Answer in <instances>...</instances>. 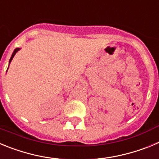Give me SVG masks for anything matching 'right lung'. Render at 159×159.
<instances>
[{"label":"right lung","instance_id":"1","mask_svg":"<svg viewBox=\"0 0 159 159\" xmlns=\"http://www.w3.org/2000/svg\"><path fill=\"white\" fill-rule=\"evenodd\" d=\"M20 49V48H16V49H15V50H14L13 52H12V57H11L10 60H9V64H10V62H11V61H12V58H13V57H14V56L16 55V53L18 51H19Z\"/></svg>","mask_w":159,"mask_h":159}]
</instances>
